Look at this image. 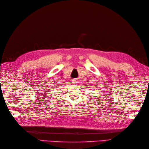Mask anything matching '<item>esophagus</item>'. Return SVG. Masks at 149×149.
<instances>
[{
	"instance_id": "1",
	"label": "esophagus",
	"mask_w": 149,
	"mask_h": 149,
	"mask_svg": "<svg viewBox=\"0 0 149 149\" xmlns=\"http://www.w3.org/2000/svg\"><path fill=\"white\" fill-rule=\"evenodd\" d=\"M72 83H74V84H75V83H77V81H76V80H73Z\"/></svg>"
}]
</instances>
